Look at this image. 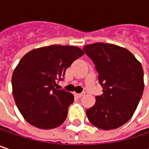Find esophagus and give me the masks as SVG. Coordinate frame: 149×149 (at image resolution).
Returning a JSON list of instances; mask_svg holds the SVG:
<instances>
[{
  "label": "esophagus",
  "instance_id": "1",
  "mask_svg": "<svg viewBox=\"0 0 149 149\" xmlns=\"http://www.w3.org/2000/svg\"><path fill=\"white\" fill-rule=\"evenodd\" d=\"M77 97H84V95H85V92L84 91V92H82V93H78V94H75Z\"/></svg>",
  "mask_w": 149,
  "mask_h": 149
}]
</instances>
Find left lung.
<instances>
[{"label":"left lung","instance_id":"8db88e82","mask_svg":"<svg viewBox=\"0 0 149 149\" xmlns=\"http://www.w3.org/2000/svg\"><path fill=\"white\" fill-rule=\"evenodd\" d=\"M83 50L95 65L104 92L86 109L87 117L101 130L117 129L132 117L141 98L142 66L129 50L118 45L95 43Z\"/></svg>","mask_w":149,"mask_h":149}]
</instances>
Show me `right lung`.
<instances>
[{
  "mask_svg": "<svg viewBox=\"0 0 149 149\" xmlns=\"http://www.w3.org/2000/svg\"><path fill=\"white\" fill-rule=\"evenodd\" d=\"M83 55L77 46L53 45L33 49L23 56L14 71L12 87L15 104L27 123L50 130L65 122L74 97L56 88L57 84Z\"/></svg>",
  "mask_w": 149,
  "mask_h": 149,
  "instance_id": "right-lung-1",
  "label": "right lung"
}]
</instances>
